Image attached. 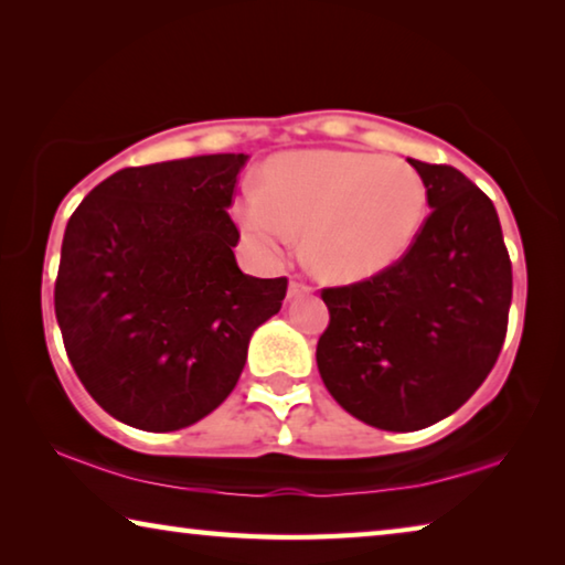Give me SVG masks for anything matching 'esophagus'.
<instances>
[{
    "label": "esophagus",
    "mask_w": 565,
    "mask_h": 565,
    "mask_svg": "<svg viewBox=\"0 0 565 565\" xmlns=\"http://www.w3.org/2000/svg\"><path fill=\"white\" fill-rule=\"evenodd\" d=\"M309 291H311L309 284H303L299 279L289 281V299H297V297H301V294H309Z\"/></svg>",
    "instance_id": "obj_1"
}]
</instances>
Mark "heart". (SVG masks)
<instances>
[{
	"label": "heart",
	"mask_w": 565,
	"mask_h": 565,
	"mask_svg": "<svg viewBox=\"0 0 565 565\" xmlns=\"http://www.w3.org/2000/svg\"><path fill=\"white\" fill-rule=\"evenodd\" d=\"M427 216V185L405 160L354 150H297L268 160L262 193L236 205L241 236L279 262L303 234V258L327 281H360L399 262Z\"/></svg>",
	"instance_id": "obj_1"
}]
</instances>
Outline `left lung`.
I'll return each instance as SVG.
<instances>
[{"label":"left lung","mask_w":565,"mask_h":565,"mask_svg":"<svg viewBox=\"0 0 565 565\" xmlns=\"http://www.w3.org/2000/svg\"><path fill=\"white\" fill-rule=\"evenodd\" d=\"M429 216L405 256L370 279L321 289L317 364L362 423L412 433L472 397L505 342L513 268L495 205L452 166L407 158Z\"/></svg>","instance_id":"8db88e82"}]
</instances>
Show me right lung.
Listing matches in <instances>:
<instances>
[{"label":"right lung","instance_id":"1","mask_svg":"<svg viewBox=\"0 0 565 565\" xmlns=\"http://www.w3.org/2000/svg\"><path fill=\"white\" fill-rule=\"evenodd\" d=\"M244 153L122 168L62 238L55 315L79 382L120 423L173 433L231 395L286 276L238 268L228 216Z\"/></svg>","mask_w":565,"mask_h":565}]
</instances>
